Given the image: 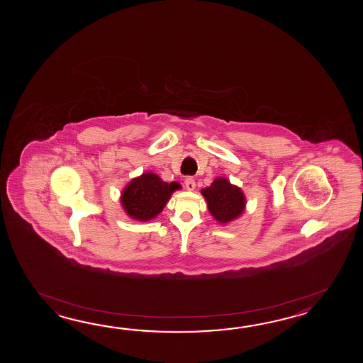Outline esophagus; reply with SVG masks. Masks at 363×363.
<instances>
[{"label": "esophagus", "instance_id": "34e87169", "mask_svg": "<svg viewBox=\"0 0 363 363\" xmlns=\"http://www.w3.org/2000/svg\"><path fill=\"white\" fill-rule=\"evenodd\" d=\"M185 188L188 189V191H193L194 188H196V182H194V179L192 177H188V178H185L184 180Z\"/></svg>", "mask_w": 363, "mask_h": 363}]
</instances>
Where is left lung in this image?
<instances>
[{"label": "left lung", "instance_id": "8db88e82", "mask_svg": "<svg viewBox=\"0 0 363 363\" xmlns=\"http://www.w3.org/2000/svg\"><path fill=\"white\" fill-rule=\"evenodd\" d=\"M202 194L208 201V211L220 223H227L244 211L245 197L241 189L232 185L227 179L218 178Z\"/></svg>", "mask_w": 363, "mask_h": 363}]
</instances>
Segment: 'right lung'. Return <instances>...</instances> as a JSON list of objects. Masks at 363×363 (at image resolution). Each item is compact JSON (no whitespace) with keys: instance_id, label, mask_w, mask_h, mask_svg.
<instances>
[{"instance_id":"1","label":"right lung","mask_w":363,"mask_h":363,"mask_svg":"<svg viewBox=\"0 0 363 363\" xmlns=\"http://www.w3.org/2000/svg\"><path fill=\"white\" fill-rule=\"evenodd\" d=\"M180 188L178 183H164L155 174H143L133 179L122 193V205L128 216L138 220H149L158 216L171 193Z\"/></svg>"}]
</instances>
